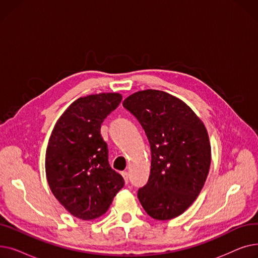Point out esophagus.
<instances>
[{
	"label": "esophagus",
	"mask_w": 258,
	"mask_h": 258,
	"mask_svg": "<svg viewBox=\"0 0 258 258\" xmlns=\"http://www.w3.org/2000/svg\"><path fill=\"white\" fill-rule=\"evenodd\" d=\"M122 177H123L125 184H127V183H128V172H127V171H123V172H122Z\"/></svg>",
	"instance_id": "34e87169"
}]
</instances>
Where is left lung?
<instances>
[{
  "label": "left lung",
  "mask_w": 258,
  "mask_h": 258,
  "mask_svg": "<svg viewBox=\"0 0 258 258\" xmlns=\"http://www.w3.org/2000/svg\"><path fill=\"white\" fill-rule=\"evenodd\" d=\"M122 104L138 119L151 145V174L138 190L141 205L155 220L177 218L197 200L209 172L205 124L184 101L163 91H139Z\"/></svg>",
  "instance_id": "left-lung-1"
}]
</instances>
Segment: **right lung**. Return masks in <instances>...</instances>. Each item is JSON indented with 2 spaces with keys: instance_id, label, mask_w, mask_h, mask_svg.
Here are the masks:
<instances>
[{
  "instance_id": "1",
  "label": "right lung",
  "mask_w": 258,
  "mask_h": 258,
  "mask_svg": "<svg viewBox=\"0 0 258 258\" xmlns=\"http://www.w3.org/2000/svg\"><path fill=\"white\" fill-rule=\"evenodd\" d=\"M122 100L119 93L80 97L59 117L49 138L45 168L53 196L75 218L98 219L124 180L108 164L100 135L103 120Z\"/></svg>"
}]
</instances>
